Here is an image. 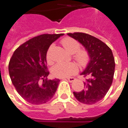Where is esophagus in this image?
I'll use <instances>...</instances> for the list:
<instances>
[{
    "instance_id": "1",
    "label": "esophagus",
    "mask_w": 128,
    "mask_h": 128,
    "mask_svg": "<svg viewBox=\"0 0 128 128\" xmlns=\"http://www.w3.org/2000/svg\"><path fill=\"white\" fill-rule=\"evenodd\" d=\"M68 80L70 82H74L76 80V78H68Z\"/></svg>"
}]
</instances>
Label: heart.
Wrapping results in <instances>:
<instances>
[{
  "label": "heart",
  "mask_w": 128,
  "mask_h": 128,
  "mask_svg": "<svg viewBox=\"0 0 128 128\" xmlns=\"http://www.w3.org/2000/svg\"><path fill=\"white\" fill-rule=\"evenodd\" d=\"M60 43L69 52L74 54L75 60L80 67H87L90 60V54L87 50L80 49V44L77 40L70 37H65L60 40ZM53 48L54 44L50 45L46 53V59L47 63L50 65L53 63V58L52 56ZM78 72V67L75 63L59 62L52 69V75L57 78H68L76 74Z\"/></svg>",
  "instance_id": "obj_1"
}]
</instances>
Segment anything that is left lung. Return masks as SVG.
<instances>
[{
	"label": "left lung",
	"instance_id": "8db88e82",
	"mask_svg": "<svg viewBox=\"0 0 128 128\" xmlns=\"http://www.w3.org/2000/svg\"><path fill=\"white\" fill-rule=\"evenodd\" d=\"M85 47L90 56V63L81 74L86 78L85 89L74 92L76 98L82 103L93 104L106 95L113 82L115 58L111 49L96 37L82 32L68 33Z\"/></svg>",
	"mask_w": 128,
	"mask_h": 128
}]
</instances>
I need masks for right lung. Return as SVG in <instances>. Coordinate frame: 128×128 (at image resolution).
Wrapping results in <instances>:
<instances>
[{
	"instance_id": "1",
	"label": "right lung",
	"mask_w": 128,
	"mask_h": 128,
	"mask_svg": "<svg viewBox=\"0 0 128 128\" xmlns=\"http://www.w3.org/2000/svg\"><path fill=\"white\" fill-rule=\"evenodd\" d=\"M63 35L46 34L34 37L20 45L10 58L11 82L18 94L31 104L46 103L56 92L60 80H47L49 72L46 53L50 45Z\"/></svg>"
}]
</instances>
